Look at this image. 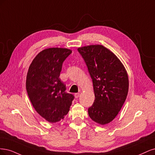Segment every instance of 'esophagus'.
Segmentation results:
<instances>
[{"mask_svg": "<svg viewBox=\"0 0 155 155\" xmlns=\"http://www.w3.org/2000/svg\"><path fill=\"white\" fill-rule=\"evenodd\" d=\"M74 97H75L76 98H78L79 97H80V93H74Z\"/></svg>", "mask_w": 155, "mask_h": 155, "instance_id": "obj_1", "label": "esophagus"}]
</instances>
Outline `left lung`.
<instances>
[{"mask_svg": "<svg viewBox=\"0 0 155 155\" xmlns=\"http://www.w3.org/2000/svg\"><path fill=\"white\" fill-rule=\"evenodd\" d=\"M86 62L93 84L94 101L89 116L101 125L111 122L126 101L129 80L124 65L117 57L102 45L78 48Z\"/></svg>", "mask_w": 155, "mask_h": 155, "instance_id": "8db88e82", "label": "left lung"}]
</instances>
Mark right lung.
Masks as SVG:
<instances>
[{
    "label": "right lung",
    "mask_w": 155,
    "mask_h": 155,
    "mask_svg": "<svg viewBox=\"0 0 155 155\" xmlns=\"http://www.w3.org/2000/svg\"><path fill=\"white\" fill-rule=\"evenodd\" d=\"M72 51L66 48L44 49L35 57L26 77V90L36 111L51 123L64 118L74 97L66 92L60 79L64 61Z\"/></svg>",
    "instance_id": "1"
}]
</instances>
